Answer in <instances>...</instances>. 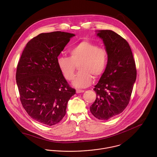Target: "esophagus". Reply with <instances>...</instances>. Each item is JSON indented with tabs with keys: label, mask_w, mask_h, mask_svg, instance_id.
Masks as SVG:
<instances>
[{
	"label": "esophagus",
	"mask_w": 157,
	"mask_h": 157,
	"mask_svg": "<svg viewBox=\"0 0 157 157\" xmlns=\"http://www.w3.org/2000/svg\"><path fill=\"white\" fill-rule=\"evenodd\" d=\"M84 90H76V92L77 93H82V92H84Z\"/></svg>",
	"instance_id": "34e87169"
}]
</instances>
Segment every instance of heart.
<instances>
[{
    "instance_id": "obj_1",
    "label": "heart",
    "mask_w": 157,
    "mask_h": 157,
    "mask_svg": "<svg viewBox=\"0 0 157 157\" xmlns=\"http://www.w3.org/2000/svg\"><path fill=\"white\" fill-rule=\"evenodd\" d=\"M69 57H60L57 59L59 69L67 80L74 78L77 66L80 72L75 77L72 84L77 88H85L92 83L93 77H100L107 65L108 51L90 42L83 40L72 48Z\"/></svg>"
}]
</instances>
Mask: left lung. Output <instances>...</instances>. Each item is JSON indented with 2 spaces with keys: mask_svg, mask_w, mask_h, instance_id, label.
Listing matches in <instances>:
<instances>
[{
  "mask_svg": "<svg viewBox=\"0 0 157 157\" xmlns=\"http://www.w3.org/2000/svg\"><path fill=\"white\" fill-rule=\"evenodd\" d=\"M108 51L106 67L94 90L97 98L90 111L97 118L107 120L123 112L128 105L136 77L131 47L111 30L98 31Z\"/></svg>",
  "mask_w": 157,
  "mask_h": 157,
  "instance_id": "8db88e82",
  "label": "left lung"
}]
</instances>
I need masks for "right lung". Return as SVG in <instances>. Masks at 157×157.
<instances>
[{
  "mask_svg": "<svg viewBox=\"0 0 157 157\" xmlns=\"http://www.w3.org/2000/svg\"><path fill=\"white\" fill-rule=\"evenodd\" d=\"M74 36L61 31L39 34L27 43L17 64L16 78L23 107L45 125L62 120L67 101L75 94L57 64L58 56Z\"/></svg>",
  "mask_w": 157,
  "mask_h": 157,
  "instance_id": "right-lung-1",
  "label": "right lung"
}]
</instances>
